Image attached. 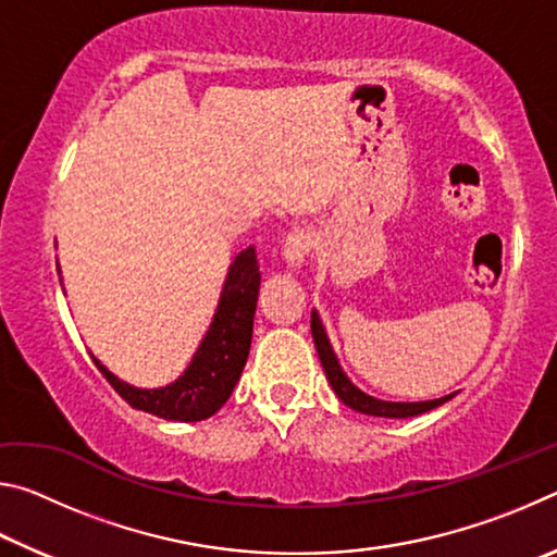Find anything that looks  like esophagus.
Instances as JSON below:
<instances>
[{"instance_id": "34e87169", "label": "esophagus", "mask_w": 557, "mask_h": 557, "mask_svg": "<svg viewBox=\"0 0 557 557\" xmlns=\"http://www.w3.org/2000/svg\"><path fill=\"white\" fill-rule=\"evenodd\" d=\"M312 248H314L312 233L305 228H297L285 238V245H282V256H285L289 268H299L309 252H312Z\"/></svg>"}]
</instances>
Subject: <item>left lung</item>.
<instances>
[{
  "label": "left lung",
  "instance_id": "obj_1",
  "mask_svg": "<svg viewBox=\"0 0 557 557\" xmlns=\"http://www.w3.org/2000/svg\"><path fill=\"white\" fill-rule=\"evenodd\" d=\"M312 336L317 344V354H319V358H322L326 379H329V383H332L334 393L342 398L344 405H348V408L366 412V414H379V418H412V414H422L432 408H440L442 403L451 400V395H445V398H437V400H425V403H385L379 398H371V395L358 391L356 385L346 379V373L342 371V366H338V361H336L332 344H329L326 332H324L322 322H319L317 312H312Z\"/></svg>",
  "mask_w": 557,
  "mask_h": 557
}]
</instances>
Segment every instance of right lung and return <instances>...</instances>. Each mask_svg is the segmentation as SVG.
<instances>
[{
    "mask_svg": "<svg viewBox=\"0 0 557 557\" xmlns=\"http://www.w3.org/2000/svg\"><path fill=\"white\" fill-rule=\"evenodd\" d=\"M258 289V256L256 248H248L233 260L211 329L203 336L191 366L184 371L182 379L169 383L166 388H132V385L115 379L96 356H92V361L112 388L120 393V398L127 400L132 408L178 422L211 418L231 398L243 366L248 361Z\"/></svg>",
    "mask_w": 557,
    "mask_h": 557,
    "instance_id": "1",
    "label": "right lung"
}]
</instances>
